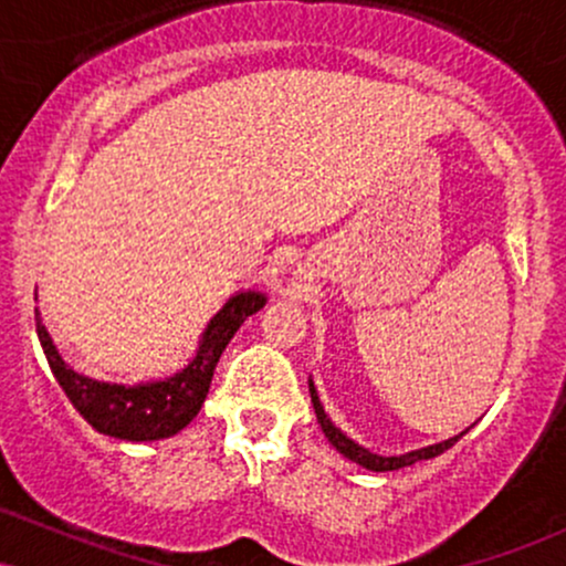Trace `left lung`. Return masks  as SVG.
Listing matches in <instances>:
<instances>
[{"label":"left lung","mask_w":566,"mask_h":566,"mask_svg":"<svg viewBox=\"0 0 566 566\" xmlns=\"http://www.w3.org/2000/svg\"><path fill=\"white\" fill-rule=\"evenodd\" d=\"M308 391H311V401H314L316 420H319L324 437L329 439V444H333L337 452L346 454L348 460H354V463H359L361 469H367V471H399V469H407V465L418 463V460H431L444 450H450L454 441H458L465 431H469V428H465L463 433H458V437H452L447 441H439V444H431V447H423V450H412L407 454H391V458H386V454H375V452L365 450L361 444H356L354 439H348L346 433H343L340 428H337L333 420L327 418V412H324V407L319 401V394H316V388H314V380H308Z\"/></svg>","instance_id":"1"}]
</instances>
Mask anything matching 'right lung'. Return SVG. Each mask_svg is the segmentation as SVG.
<instances>
[{
	"label": "right lung",
	"mask_w": 566,
	"mask_h": 566,
	"mask_svg": "<svg viewBox=\"0 0 566 566\" xmlns=\"http://www.w3.org/2000/svg\"><path fill=\"white\" fill-rule=\"evenodd\" d=\"M263 305L265 295L258 290L231 295L229 303L207 324L197 354L184 369H178L170 378L138 382V386L103 382L69 367L63 356L57 354L48 327L39 319V311L36 335L55 380L61 382L71 405L80 409L82 418L95 431L125 441H157L175 437L197 418L207 399V391H210L212 373H216L220 354L229 346V340L237 335L247 316L258 314Z\"/></svg>",
	"instance_id": "1"
}]
</instances>
